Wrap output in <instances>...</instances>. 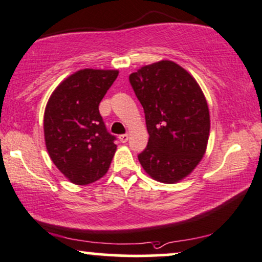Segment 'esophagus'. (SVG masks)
<instances>
[{
  "instance_id": "obj_1",
  "label": "esophagus",
  "mask_w": 262,
  "mask_h": 262,
  "mask_svg": "<svg viewBox=\"0 0 262 262\" xmlns=\"http://www.w3.org/2000/svg\"><path fill=\"white\" fill-rule=\"evenodd\" d=\"M119 140H120V142H122V143H126V142L128 141V135L127 134L120 135V136H119Z\"/></svg>"
}]
</instances>
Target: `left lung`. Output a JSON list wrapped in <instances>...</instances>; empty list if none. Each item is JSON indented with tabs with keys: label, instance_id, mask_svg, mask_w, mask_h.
Instances as JSON below:
<instances>
[{
	"label": "left lung",
	"instance_id": "obj_1",
	"mask_svg": "<svg viewBox=\"0 0 262 262\" xmlns=\"http://www.w3.org/2000/svg\"><path fill=\"white\" fill-rule=\"evenodd\" d=\"M128 80L143 106L149 134L138 160L154 180L179 182L198 165L208 144L204 93L194 77L171 60L142 67Z\"/></svg>",
	"mask_w": 262,
	"mask_h": 262
}]
</instances>
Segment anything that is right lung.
<instances>
[{
  "mask_svg": "<svg viewBox=\"0 0 262 262\" xmlns=\"http://www.w3.org/2000/svg\"><path fill=\"white\" fill-rule=\"evenodd\" d=\"M118 74V70H79L60 82L48 99L43 118L48 154L75 185L95 182L111 166L115 136L106 131L98 106Z\"/></svg>",
  "mask_w": 262,
  "mask_h": 262,
  "instance_id": "1",
  "label": "right lung"
}]
</instances>
